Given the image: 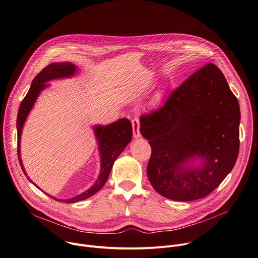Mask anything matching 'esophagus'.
<instances>
[{
    "mask_svg": "<svg viewBox=\"0 0 258 258\" xmlns=\"http://www.w3.org/2000/svg\"><path fill=\"white\" fill-rule=\"evenodd\" d=\"M132 127H133V137L139 138L141 134H140V122L138 118H135L132 120Z\"/></svg>",
    "mask_w": 258,
    "mask_h": 258,
    "instance_id": "1",
    "label": "esophagus"
}]
</instances>
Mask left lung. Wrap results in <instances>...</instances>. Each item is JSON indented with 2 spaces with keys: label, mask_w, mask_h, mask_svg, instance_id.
I'll return each instance as SVG.
<instances>
[{
  "label": "left lung",
  "mask_w": 258,
  "mask_h": 258,
  "mask_svg": "<svg viewBox=\"0 0 258 258\" xmlns=\"http://www.w3.org/2000/svg\"><path fill=\"white\" fill-rule=\"evenodd\" d=\"M239 123V103L222 72L213 63L201 68L160 109L140 117V132L151 146V185L174 201L208 196L235 165ZM198 158L201 167L188 165Z\"/></svg>",
  "instance_id": "1"
}]
</instances>
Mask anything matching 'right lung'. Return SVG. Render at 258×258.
<instances>
[{"label": "right lung", "instance_id": "add662e5", "mask_svg": "<svg viewBox=\"0 0 258 258\" xmlns=\"http://www.w3.org/2000/svg\"><path fill=\"white\" fill-rule=\"evenodd\" d=\"M76 71H77L76 66L71 62L50 63L35 77L27 95L25 96V98L23 99L20 105L18 116H17V132H18L17 152H18L20 165L26 176L27 174L25 172L24 166L22 164L21 156H20V138H21L22 128L25 123V120L30 110L32 109L36 99L38 98V95L47 86L45 84L46 82H49L55 79L70 78L75 75ZM95 133L99 141V147H100V153H101V173L98 179L96 180L95 184L90 189L84 191L83 194L75 198H72L69 200H56L55 198L51 197L52 199H55L56 201H63L66 203H77L79 201L86 200L92 197L93 195H95L97 191H99L107 181L115 160L120 155V153L125 149L127 144L131 141L133 130H132L131 122L126 118H122L108 126H101V125L95 126ZM27 178L32 183H34L28 176Z\"/></svg>", "mask_w": 258, "mask_h": 258}]
</instances>
